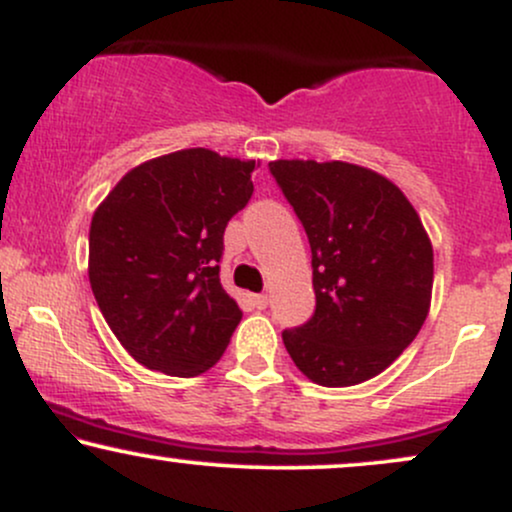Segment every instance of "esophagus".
I'll return each mask as SVG.
<instances>
[{
	"label": "esophagus",
	"mask_w": 512,
	"mask_h": 512,
	"mask_svg": "<svg viewBox=\"0 0 512 512\" xmlns=\"http://www.w3.org/2000/svg\"><path fill=\"white\" fill-rule=\"evenodd\" d=\"M252 303H255V308L264 310V308H267V303H269V296H267V293H257V296H252Z\"/></svg>",
	"instance_id": "34e87169"
}]
</instances>
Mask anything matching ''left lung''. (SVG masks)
Listing matches in <instances>:
<instances>
[{"instance_id": "8db88e82", "label": "left lung", "mask_w": 512, "mask_h": 512, "mask_svg": "<svg viewBox=\"0 0 512 512\" xmlns=\"http://www.w3.org/2000/svg\"><path fill=\"white\" fill-rule=\"evenodd\" d=\"M313 252L315 313L284 330L298 370L349 387L383 373L424 325L433 248L397 185L344 161H272Z\"/></svg>"}]
</instances>
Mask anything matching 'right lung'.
Wrapping results in <instances>:
<instances>
[{"mask_svg":"<svg viewBox=\"0 0 512 512\" xmlns=\"http://www.w3.org/2000/svg\"><path fill=\"white\" fill-rule=\"evenodd\" d=\"M255 161L182 149L132 168L88 231L93 296L134 361L195 378L219 361L240 317L223 291V231L252 197Z\"/></svg>","mask_w":512,"mask_h":512,"instance_id":"right-lung-1","label":"right lung"}]
</instances>
